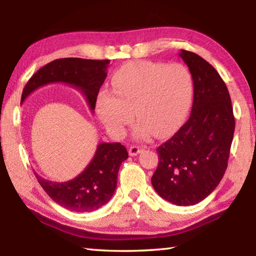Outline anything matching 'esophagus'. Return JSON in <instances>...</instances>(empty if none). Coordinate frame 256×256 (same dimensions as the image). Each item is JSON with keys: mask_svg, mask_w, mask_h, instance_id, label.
<instances>
[{"mask_svg": "<svg viewBox=\"0 0 256 256\" xmlns=\"http://www.w3.org/2000/svg\"><path fill=\"white\" fill-rule=\"evenodd\" d=\"M142 151L141 146H131L128 149V154L130 156H138Z\"/></svg>", "mask_w": 256, "mask_h": 256, "instance_id": "obj_1", "label": "esophagus"}]
</instances>
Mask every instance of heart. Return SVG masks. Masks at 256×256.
Instances as JSON below:
<instances>
[{"label": "heart", "mask_w": 256, "mask_h": 256, "mask_svg": "<svg viewBox=\"0 0 256 256\" xmlns=\"http://www.w3.org/2000/svg\"><path fill=\"white\" fill-rule=\"evenodd\" d=\"M193 78L182 64L138 60L123 66L112 78V92L98 94L96 112L112 136H122L133 114L134 136L164 138L176 131L188 115Z\"/></svg>", "instance_id": "1"}]
</instances>
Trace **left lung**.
<instances>
[{
	"label": "left lung",
	"mask_w": 256,
	"mask_h": 256,
	"mask_svg": "<svg viewBox=\"0 0 256 256\" xmlns=\"http://www.w3.org/2000/svg\"><path fill=\"white\" fill-rule=\"evenodd\" d=\"M180 56L193 78L190 118L157 149L158 167L151 183L160 196L176 206H194L219 185L227 170L235 131L228 89L216 68L192 52Z\"/></svg>",
	"instance_id": "1"
}]
</instances>
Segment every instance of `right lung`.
<instances>
[{"mask_svg":"<svg viewBox=\"0 0 256 256\" xmlns=\"http://www.w3.org/2000/svg\"><path fill=\"white\" fill-rule=\"evenodd\" d=\"M110 60L68 58L55 60L40 68L26 84L21 102L42 86L62 82L79 90L94 112L99 89L107 76ZM128 157L120 142L97 146L92 162L81 174L68 182H52L34 172L38 183L52 200L68 210L92 212L110 200L118 185L120 167Z\"/></svg>","mask_w":256,"mask_h":256,"instance_id":"1","label":"right lung"}]
</instances>
